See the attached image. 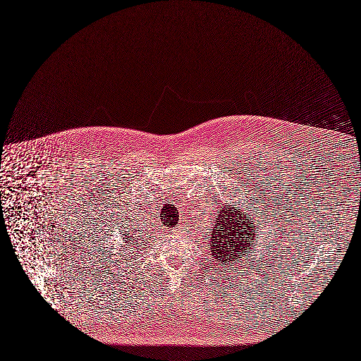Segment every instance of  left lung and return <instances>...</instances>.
<instances>
[{"instance_id":"8db88e82","label":"left lung","mask_w":361,"mask_h":361,"mask_svg":"<svg viewBox=\"0 0 361 361\" xmlns=\"http://www.w3.org/2000/svg\"><path fill=\"white\" fill-rule=\"evenodd\" d=\"M256 230V223H253L250 215L224 207L218 219H215V230L211 234L209 244L215 262L234 264L248 248L255 247Z\"/></svg>"}]
</instances>
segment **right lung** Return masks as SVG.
Here are the masks:
<instances>
[{"label":"right lung","mask_w":361,"mask_h":361,"mask_svg":"<svg viewBox=\"0 0 361 361\" xmlns=\"http://www.w3.org/2000/svg\"><path fill=\"white\" fill-rule=\"evenodd\" d=\"M126 233H128V231H126ZM127 237H123V240L127 243V245H134V240L130 237V234H126ZM137 244V243H135Z\"/></svg>","instance_id":"right-lung-1"}]
</instances>
